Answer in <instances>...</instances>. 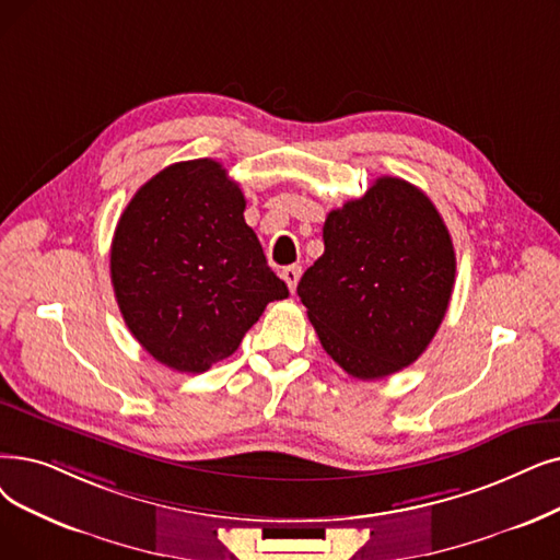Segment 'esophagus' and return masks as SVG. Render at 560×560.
I'll return each mask as SVG.
<instances>
[{
	"instance_id": "esophagus-1",
	"label": "esophagus",
	"mask_w": 560,
	"mask_h": 560,
	"mask_svg": "<svg viewBox=\"0 0 560 560\" xmlns=\"http://www.w3.org/2000/svg\"><path fill=\"white\" fill-rule=\"evenodd\" d=\"M300 277H302V267H300V265H288V267H283L281 279L288 283L290 293H295V288H298V281H300Z\"/></svg>"
}]
</instances>
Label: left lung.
I'll list each match as a JSON object with an SVG mask.
<instances>
[{
  "label": "left lung",
  "mask_w": 560,
  "mask_h": 560,
  "mask_svg": "<svg viewBox=\"0 0 560 560\" xmlns=\"http://www.w3.org/2000/svg\"><path fill=\"white\" fill-rule=\"evenodd\" d=\"M325 254L298 295L325 352L348 375L380 380L415 363L440 329L455 283L451 233L425 194L382 176L331 210Z\"/></svg>",
  "instance_id": "obj_1"
}]
</instances>
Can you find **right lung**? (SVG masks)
Returning a JSON list of instances; mask_svg holds the SVG:
<instances>
[{
  "instance_id": "1",
  "label": "right lung",
  "mask_w": 560,
  "mask_h": 560,
  "mask_svg": "<svg viewBox=\"0 0 560 560\" xmlns=\"http://www.w3.org/2000/svg\"><path fill=\"white\" fill-rule=\"evenodd\" d=\"M245 194L214 160L141 185L112 240V285L141 348L178 373L231 357L265 306L288 298L245 222Z\"/></svg>"
}]
</instances>
